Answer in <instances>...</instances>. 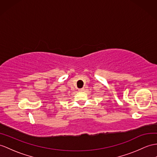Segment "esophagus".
<instances>
[{"label":"esophagus","instance_id":"obj_1","mask_svg":"<svg viewBox=\"0 0 157 157\" xmlns=\"http://www.w3.org/2000/svg\"><path fill=\"white\" fill-rule=\"evenodd\" d=\"M84 88H82V89H78V90L80 91V92H82V91H84Z\"/></svg>","mask_w":157,"mask_h":157}]
</instances>
